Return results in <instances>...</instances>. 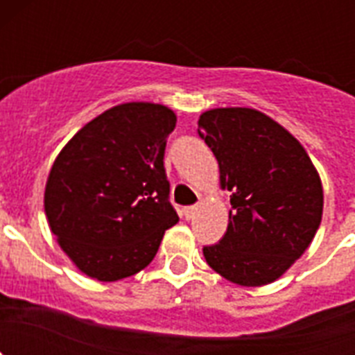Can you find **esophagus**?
I'll list each match as a JSON object with an SVG mask.
<instances>
[{"label": "esophagus", "mask_w": 355, "mask_h": 355, "mask_svg": "<svg viewBox=\"0 0 355 355\" xmlns=\"http://www.w3.org/2000/svg\"><path fill=\"white\" fill-rule=\"evenodd\" d=\"M197 209H199V206H187V208H183V216L187 220H192L193 216H196Z\"/></svg>", "instance_id": "obj_1"}]
</instances>
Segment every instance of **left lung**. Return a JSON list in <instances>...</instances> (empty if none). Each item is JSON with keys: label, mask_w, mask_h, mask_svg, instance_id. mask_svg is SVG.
<instances>
[{"label": "left lung", "mask_w": 355, "mask_h": 355, "mask_svg": "<svg viewBox=\"0 0 355 355\" xmlns=\"http://www.w3.org/2000/svg\"><path fill=\"white\" fill-rule=\"evenodd\" d=\"M220 184L231 192L227 231L202 249L216 274L240 286L274 283L315 238L324 190L306 149L252 108H215L199 117Z\"/></svg>", "instance_id": "left-lung-1"}]
</instances>
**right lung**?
<instances>
[{
    "instance_id": "obj_1",
    "label": "right lung",
    "mask_w": 355,
    "mask_h": 355,
    "mask_svg": "<svg viewBox=\"0 0 355 355\" xmlns=\"http://www.w3.org/2000/svg\"><path fill=\"white\" fill-rule=\"evenodd\" d=\"M175 114L124 103L85 124L49 172L44 208L51 233L89 277L112 283L146 268L180 216L163 156Z\"/></svg>"
}]
</instances>
